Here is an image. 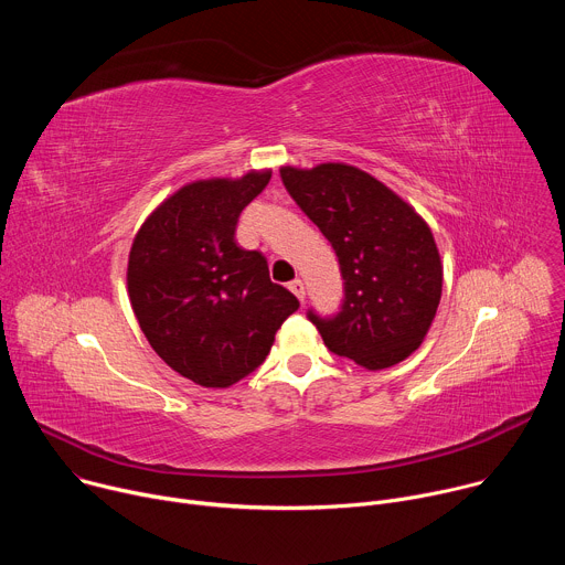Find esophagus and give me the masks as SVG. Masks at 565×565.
I'll return each instance as SVG.
<instances>
[{
	"instance_id": "obj_1",
	"label": "esophagus",
	"mask_w": 565,
	"mask_h": 565,
	"mask_svg": "<svg viewBox=\"0 0 565 565\" xmlns=\"http://www.w3.org/2000/svg\"><path fill=\"white\" fill-rule=\"evenodd\" d=\"M288 288H290V292L303 303V299H306V288H303V281L301 279H295V281H290L288 284Z\"/></svg>"
}]
</instances>
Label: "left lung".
<instances>
[{"mask_svg": "<svg viewBox=\"0 0 565 565\" xmlns=\"http://www.w3.org/2000/svg\"><path fill=\"white\" fill-rule=\"evenodd\" d=\"M279 174L340 259L342 310L333 319L308 312L321 340L369 371L407 360L427 338L443 295V262L427 221L355 166H284Z\"/></svg>", "mask_w": 565, "mask_h": 565, "instance_id": "left-lung-1", "label": "left lung"}]
</instances>
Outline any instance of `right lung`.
I'll return each mask as SVG.
<instances>
[{"mask_svg":"<svg viewBox=\"0 0 565 565\" xmlns=\"http://www.w3.org/2000/svg\"><path fill=\"white\" fill-rule=\"evenodd\" d=\"M273 170L183 185L138 227L127 292L149 347L170 369L225 388L270 353L297 297L270 281L268 262L236 246L238 214L262 194Z\"/></svg>","mask_w":565,"mask_h":565,"instance_id":"1","label":"right lung"}]
</instances>
